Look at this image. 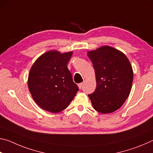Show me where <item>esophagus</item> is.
<instances>
[{
  "label": "esophagus",
  "mask_w": 153,
  "mask_h": 153,
  "mask_svg": "<svg viewBox=\"0 0 153 153\" xmlns=\"http://www.w3.org/2000/svg\"><path fill=\"white\" fill-rule=\"evenodd\" d=\"M77 86H78V87H79V89H81L82 88V86H83V84H82V83H80V84H77Z\"/></svg>",
  "instance_id": "obj_1"
}]
</instances>
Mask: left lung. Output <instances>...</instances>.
Masks as SVG:
<instances>
[{"mask_svg": "<svg viewBox=\"0 0 153 153\" xmlns=\"http://www.w3.org/2000/svg\"><path fill=\"white\" fill-rule=\"evenodd\" d=\"M94 67L97 88L88 97L98 112L111 113L119 109L130 93L134 73L122 52L104 46L87 53Z\"/></svg>", "mask_w": 153, "mask_h": 153, "instance_id": "left-lung-1", "label": "left lung"}]
</instances>
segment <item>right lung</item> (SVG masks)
Listing matches in <instances>:
<instances>
[{
  "label": "right lung",
  "mask_w": 153,
  "mask_h": 153,
  "mask_svg": "<svg viewBox=\"0 0 153 153\" xmlns=\"http://www.w3.org/2000/svg\"><path fill=\"white\" fill-rule=\"evenodd\" d=\"M73 52L50 51L34 62L28 75L27 86L36 104L56 113L68 107L78 91L67 63Z\"/></svg>",
  "instance_id": "obj_1"
}]
</instances>
